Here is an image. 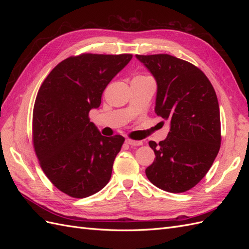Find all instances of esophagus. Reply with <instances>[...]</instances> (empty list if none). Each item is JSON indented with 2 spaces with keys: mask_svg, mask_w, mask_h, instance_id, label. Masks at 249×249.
Here are the masks:
<instances>
[{
  "mask_svg": "<svg viewBox=\"0 0 249 249\" xmlns=\"http://www.w3.org/2000/svg\"><path fill=\"white\" fill-rule=\"evenodd\" d=\"M125 143L126 144H129L131 146H138L142 144V141H136V140H132V139H125Z\"/></svg>",
  "mask_w": 249,
  "mask_h": 249,
  "instance_id": "esophagus-1",
  "label": "esophagus"
}]
</instances>
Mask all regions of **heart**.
<instances>
[{
    "mask_svg": "<svg viewBox=\"0 0 249 249\" xmlns=\"http://www.w3.org/2000/svg\"><path fill=\"white\" fill-rule=\"evenodd\" d=\"M137 78H144V77H137Z\"/></svg>",
    "mask_w": 249,
    "mask_h": 249,
    "instance_id": "b5f03b06",
    "label": "heart"
}]
</instances>
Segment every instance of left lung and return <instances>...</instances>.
<instances>
[{
	"mask_svg": "<svg viewBox=\"0 0 249 249\" xmlns=\"http://www.w3.org/2000/svg\"><path fill=\"white\" fill-rule=\"evenodd\" d=\"M136 58L157 82V115L170 123L166 139L148 142L156 158L146 177L164 191L185 192L207 175L219 152L216 92L206 74L185 60L167 54Z\"/></svg>",
	"mask_w": 249,
	"mask_h": 249,
	"instance_id": "1",
	"label": "left lung"
}]
</instances>
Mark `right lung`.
<instances>
[{
  "mask_svg": "<svg viewBox=\"0 0 249 249\" xmlns=\"http://www.w3.org/2000/svg\"><path fill=\"white\" fill-rule=\"evenodd\" d=\"M131 54H83L60 62L43 81L33 109V144L56 188L84 198L102 190L124 138L105 137L88 117Z\"/></svg>",
  "mask_w": 249,
  "mask_h": 249,
  "instance_id": "add662e5",
  "label": "right lung"
}]
</instances>
